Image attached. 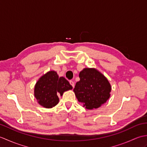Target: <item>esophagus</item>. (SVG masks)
I'll use <instances>...</instances> for the list:
<instances>
[{"label":"esophagus","mask_w":147,"mask_h":147,"mask_svg":"<svg viewBox=\"0 0 147 147\" xmlns=\"http://www.w3.org/2000/svg\"><path fill=\"white\" fill-rule=\"evenodd\" d=\"M69 83H70V84H71V85L74 88V83L73 81H71V80L69 81Z\"/></svg>","instance_id":"esophagus-1"}]
</instances>
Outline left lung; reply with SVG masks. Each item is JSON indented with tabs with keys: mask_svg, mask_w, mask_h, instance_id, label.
<instances>
[{
	"mask_svg": "<svg viewBox=\"0 0 147 147\" xmlns=\"http://www.w3.org/2000/svg\"><path fill=\"white\" fill-rule=\"evenodd\" d=\"M80 80L73 91L87 109H97L110 97L111 86L104 75L94 68H85L79 74Z\"/></svg>",
	"mask_w": 147,
	"mask_h": 147,
	"instance_id": "left-lung-1",
	"label": "left lung"
}]
</instances>
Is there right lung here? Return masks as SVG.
<instances>
[{
  "mask_svg": "<svg viewBox=\"0 0 147 147\" xmlns=\"http://www.w3.org/2000/svg\"><path fill=\"white\" fill-rule=\"evenodd\" d=\"M73 87L64 77L59 78L57 73L51 71L43 75L36 82L34 95L38 104L45 108H52L57 105L58 95L71 90Z\"/></svg>",
  "mask_w": 147,
  "mask_h": 147,
  "instance_id": "add662e5",
  "label": "right lung"
}]
</instances>
